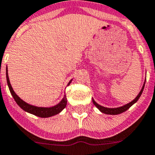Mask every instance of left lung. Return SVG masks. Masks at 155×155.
I'll use <instances>...</instances> for the list:
<instances>
[{
  "mask_svg": "<svg viewBox=\"0 0 155 155\" xmlns=\"http://www.w3.org/2000/svg\"><path fill=\"white\" fill-rule=\"evenodd\" d=\"M145 84H146V83H144L143 87H142V88H141V90H140V92L139 93V94H138L137 96V97H136V98L134 99L133 101H132L128 104H126V105H124V106L118 107V108H106V107H104V106H100V105H98V104L97 103L96 101H94L93 99V103L97 106V109H99L101 112H102V113H105V114H121V113H123V112L126 111L127 110L129 109L130 107L133 106V104L138 101V99L140 98V95H141V93H142V92H143L144 87H145Z\"/></svg>",
  "mask_w": 155,
  "mask_h": 155,
  "instance_id": "obj_1",
  "label": "left lung"
}]
</instances>
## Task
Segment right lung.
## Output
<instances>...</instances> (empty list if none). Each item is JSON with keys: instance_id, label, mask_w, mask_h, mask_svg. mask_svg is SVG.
<instances>
[{"instance_id": "obj_1", "label": "right lung", "mask_w": 155, "mask_h": 155, "mask_svg": "<svg viewBox=\"0 0 155 155\" xmlns=\"http://www.w3.org/2000/svg\"><path fill=\"white\" fill-rule=\"evenodd\" d=\"M6 80H7V84L9 86V91L11 93L12 96L15 99V101L17 102V104L18 106L22 108L23 110L28 112V113H31V114H34V115H36V116L41 117V118H48V117L53 116V115H55V114H58L60 112L62 111V110L64 109L66 106H67V97H66V95H64V97L62 98V100L61 101L60 103H58V105L54 106H52V107H37V106H31V105H29L25 101H23L22 99L20 98L18 96L17 94L15 93V91L13 90V88L11 87V84H10V82H9V76H8V73H7V69H6ZM71 82V80L68 83L67 85H69L70 84Z\"/></svg>"}]
</instances>
